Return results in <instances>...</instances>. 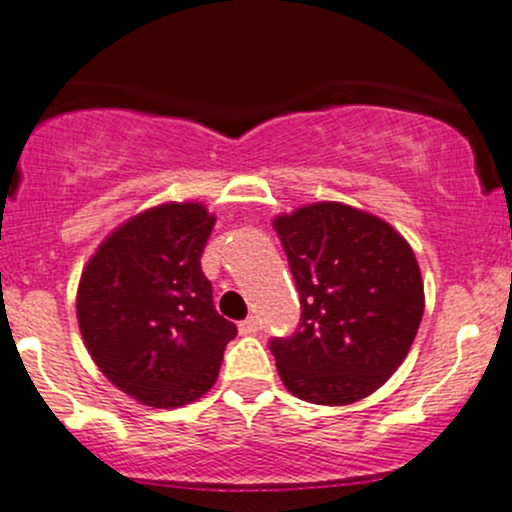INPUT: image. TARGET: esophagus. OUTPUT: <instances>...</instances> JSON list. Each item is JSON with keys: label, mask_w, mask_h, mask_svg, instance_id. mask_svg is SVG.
Listing matches in <instances>:
<instances>
[{"label": "esophagus", "mask_w": 512, "mask_h": 512, "mask_svg": "<svg viewBox=\"0 0 512 512\" xmlns=\"http://www.w3.org/2000/svg\"><path fill=\"white\" fill-rule=\"evenodd\" d=\"M238 330H240V335H255L257 330H260V320H257L255 316L245 318L243 323L238 325Z\"/></svg>", "instance_id": "obj_1"}]
</instances>
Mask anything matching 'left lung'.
<instances>
[{
	"label": "left lung",
	"mask_w": 512,
	"mask_h": 512,
	"mask_svg": "<svg viewBox=\"0 0 512 512\" xmlns=\"http://www.w3.org/2000/svg\"><path fill=\"white\" fill-rule=\"evenodd\" d=\"M301 296L291 338L269 342L296 398L347 406L389 381L411 350L425 311L413 247L396 228L340 201L274 218Z\"/></svg>",
	"instance_id": "1"
}]
</instances>
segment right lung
<instances>
[{"mask_svg":"<svg viewBox=\"0 0 512 512\" xmlns=\"http://www.w3.org/2000/svg\"><path fill=\"white\" fill-rule=\"evenodd\" d=\"M216 216L199 201L140 211L97 247L77 286V323L101 374L143 406L179 408L216 384L238 335L213 308L201 252Z\"/></svg>","mask_w":512,"mask_h":512,"instance_id":"add662e5","label":"right lung"}]
</instances>
